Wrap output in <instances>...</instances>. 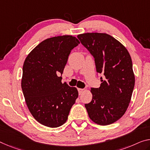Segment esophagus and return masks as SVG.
I'll return each instance as SVG.
<instances>
[{
	"label": "esophagus",
	"instance_id": "34e87169",
	"mask_svg": "<svg viewBox=\"0 0 150 150\" xmlns=\"http://www.w3.org/2000/svg\"><path fill=\"white\" fill-rule=\"evenodd\" d=\"M83 91H84V89L80 88H78V93H79V94H81L83 92Z\"/></svg>",
	"mask_w": 150,
	"mask_h": 150
}]
</instances>
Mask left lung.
Returning <instances> with one entry per match:
<instances>
[{"label":"left lung","instance_id":"8db88e82","mask_svg":"<svg viewBox=\"0 0 150 150\" xmlns=\"http://www.w3.org/2000/svg\"><path fill=\"white\" fill-rule=\"evenodd\" d=\"M82 44L93 55L96 72L103 74L98 88H92L91 102L85 104L90 119L100 125L119 120L129 107L135 85L132 60L125 46L107 33L78 35Z\"/></svg>","mask_w":150,"mask_h":150}]
</instances>
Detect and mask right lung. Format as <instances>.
Segmentation results:
<instances>
[{
	"mask_svg": "<svg viewBox=\"0 0 150 150\" xmlns=\"http://www.w3.org/2000/svg\"><path fill=\"white\" fill-rule=\"evenodd\" d=\"M79 43L72 35L53 37L41 41L25 59L23 93L30 112L41 125L54 128L67 121L78 92L62 83L58 74H62L71 50Z\"/></svg>",
	"mask_w": 150,
	"mask_h": 150,
	"instance_id": "1",
	"label": "right lung"
}]
</instances>
